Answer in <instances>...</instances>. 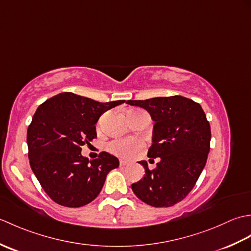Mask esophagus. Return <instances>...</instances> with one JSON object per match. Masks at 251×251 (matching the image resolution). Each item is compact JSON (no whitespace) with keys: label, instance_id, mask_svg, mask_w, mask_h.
<instances>
[{"label":"esophagus","instance_id":"1","mask_svg":"<svg viewBox=\"0 0 251 251\" xmlns=\"http://www.w3.org/2000/svg\"><path fill=\"white\" fill-rule=\"evenodd\" d=\"M128 164H129L128 161H125V159H120L121 166H126V165H128Z\"/></svg>","mask_w":251,"mask_h":251}]
</instances>
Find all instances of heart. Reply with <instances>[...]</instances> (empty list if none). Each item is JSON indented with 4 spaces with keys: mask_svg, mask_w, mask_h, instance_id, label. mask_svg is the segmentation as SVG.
<instances>
[{
    "mask_svg": "<svg viewBox=\"0 0 251 251\" xmlns=\"http://www.w3.org/2000/svg\"><path fill=\"white\" fill-rule=\"evenodd\" d=\"M145 148V142L135 137L121 138L111 141L108 145V150L114 155L120 157H132Z\"/></svg>",
    "mask_w": 251,
    "mask_h": 251,
    "instance_id": "b5f03b06",
    "label": "heart"
}]
</instances>
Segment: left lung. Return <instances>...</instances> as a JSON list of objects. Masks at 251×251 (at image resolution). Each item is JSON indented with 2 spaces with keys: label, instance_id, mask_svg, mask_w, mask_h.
I'll use <instances>...</instances> for the list:
<instances>
[{
  "label": "left lung",
  "instance_id": "1",
  "mask_svg": "<svg viewBox=\"0 0 251 251\" xmlns=\"http://www.w3.org/2000/svg\"><path fill=\"white\" fill-rule=\"evenodd\" d=\"M146 109L155 122L148 156L159 157L155 169L146 170L142 180L131 184L138 199L153 207H170L194 188L210 150V125L200 103L182 96L128 100ZM150 159V161H151Z\"/></svg>",
  "mask_w": 251,
  "mask_h": 251
}]
</instances>
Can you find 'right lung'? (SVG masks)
Here are the masks:
<instances>
[{"label": "right lung", "mask_w": 251, "mask_h": 251, "mask_svg": "<svg viewBox=\"0 0 251 251\" xmlns=\"http://www.w3.org/2000/svg\"><path fill=\"white\" fill-rule=\"evenodd\" d=\"M124 102H99L66 92L37 108L26 131L30 166L57 204L87 205L100 193L110 170L119 167V159L106 152L88 161L81 147L97 138L96 123L101 114Z\"/></svg>", "instance_id": "right-lung-1"}]
</instances>
